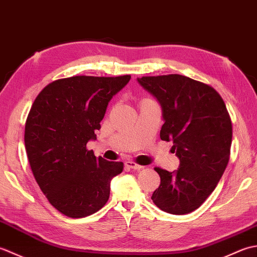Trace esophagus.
Segmentation results:
<instances>
[{
  "label": "esophagus",
  "instance_id": "1",
  "mask_svg": "<svg viewBox=\"0 0 257 257\" xmlns=\"http://www.w3.org/2000/svg\"><path fill=\"white\" fill-rule=\"evenodd\" d=\"M124 166L127 167V168L134 169V170H141V169H144L143 166H139V165H137V163L134 162V161H125L124 162Z\"/></svg>",
  "mask_w": 257,
  "mask_h": 257
}]
</instances>
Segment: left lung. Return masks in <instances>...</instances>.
Instances as JSON below:
<instances>
[{
	"mask_svg": "<svg viewBox=\"0 0 257 257\" xmlns=\"http://www.w3.org/2000/svg\"><path fill=\"white\" fill-rule=\"evenodd\" d=\"M138 83L159 101L165 123L160 138L173 141L178 170L155 168L160 185L151 199L160 210L188 214L207 199L230 159L232 122L213 87L187 76H145Z\"/></svg>",
	"mask_w": 257,
	"mask_h": 257,
	"instance_id": "8db88e82",
	"label": "left lung"
}]
</instances>
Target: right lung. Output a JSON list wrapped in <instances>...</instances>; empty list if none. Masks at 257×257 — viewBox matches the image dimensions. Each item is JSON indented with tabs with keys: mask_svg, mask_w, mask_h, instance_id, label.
I'll list each match as a JSON object with an SVG mask.
<instances>
[{
	"mask_svg": "<svg viewBox=\"0 0 257 257\" xmlns=\"http://www.w3.org/2000/svg\"><path fill=\"white\" fill-rule=\"evenodd\" d=\"M132 78L74 76L53 81L34 100L25 123L32 172L50 203L64 215L88 216L106 204L122 162L96 158L86 148L108 102Z\"/></svg>",
	"mask_w": 257,
	"mask_h": 257,
	"instance_id": "obj_1",
	"label": "right lung"
}]
</instances>
